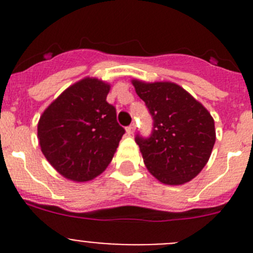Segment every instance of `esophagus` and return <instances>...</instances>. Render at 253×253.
Listing matches in <instances>:
<instances>
[{"label": "esophagus", "mask_w": 253, "mask_h": 253, "mask_svg": "<svg viewBox=\"0 0 253 253\" xmlns=\"http://www.w3.org/2000/svg\"><path fill=\"white\" fill-rule=\"evenodd\" d=\"M134 131H135V125H134V124L129 125L128 128H126V134H128V135H131Z\"/></svg>", "instance_id": "34e87169"}]
</instances>
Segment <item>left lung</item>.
<instances>
[{
  "instance_id": "8db88e82",
  "label": "left lung",
  "mask_w": 253,
  "mask_h": 253,
  "mask_svg": "<svg viewBox=\"0 0 253 253\" xmlns=\"http://www.w3.org/2000/svg\"><path fill=\"white\" fill-rule=\"evenodd\" d=\"M131 84L153 118L151 137L135 138L147 169L165 185L186 184L200 173L213 151V116L177 84Z\"/></svg>"
}]
</instances>
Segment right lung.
Masks as SVG:
<instances>
[{
  "label": "right lung",
  "instance_id": "right-lung-1",
  "mask_svg": "<svg viewBox=\"0 0 253 253\" xmlns=\"http://www.w3.org/2000/svg\"><path fill=\"white\" fill-rule=\"evenodd\" d=\"M110 84L84 77L46 107L38 123L39 146L58 173L75 182L93 180L106 169L125 133L106 101Z\"/></svg>",
  "mask_w": 253,
  "mask_h": 253
}]
</instances>
